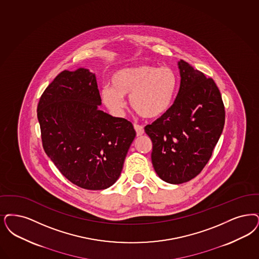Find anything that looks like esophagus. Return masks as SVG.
Here are the masks:
<instances>
[{
  "label": "esophagus",
  "mask_w": 259,
  "mask_h": 259,
  "mask_svg": "<svg viewBox=\"0 0 259 259\" xmlns=\"http://www.w3.org/2000/svg\"><path fill=\"white\" fill-rule=\"evenodd\" d=\"M135 130H136V133H137V136H142V135H144L145 133V129H144V126H142V125L134 124Z\"/></svg>",
  "instance_id": "obj_1"
}]
</instances>
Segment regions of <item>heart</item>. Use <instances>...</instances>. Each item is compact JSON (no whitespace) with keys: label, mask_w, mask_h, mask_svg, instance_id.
I'll use <instances>...</instances> for the list:
<instances>
[{"label":"heart","mask_w":259,"mask_h":259,"mask_svg":"<svg viewBox=\"0 0 259 259\" xmlns=\"http://www.w3.org/2000/svg\"><path fill=\"white\" fill-rule=\"evenodd\" d=\"M177 83V76L169 67L140 65L114 73L112 87H104L101 95L104 103L114 114L122 113L124 96L130 95V105L137 114L156 118L171 107Z\"/></svg>","instance_id":"1"}]
</instances>
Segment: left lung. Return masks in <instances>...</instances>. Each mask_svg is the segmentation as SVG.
Returning <instances> with one entry per match:
<instances>
[{
    "label": "left lung",
    "mask_w": 259,
    "mask_h": 259,
    "mask_svg": "<svg viewBox=\"0 0 259 259\" xmlns=\"http://www.w3.org/2000/svg\"><path fill=\"white\" fill-rule=\"evenodd\" d=\"M178 67L181 82L175 103L145 127L152 142L156 174L170 184L188 182L200 174L226 120L222 95L214 80L183 60Z\"/></svg>",
    "instance_id": "left-lung-1"
}]
</instances>
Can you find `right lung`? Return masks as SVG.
I'll return each instance as SVG.
<instances>
[{
  "label": "right lung",
  "mask_w": 259,
  "mask_h": 259,
  "mask_svg": "<svg viewBox=\"0 0 259 259\" xmlns=\"http://www.w3.org/2000/svg\"><path fill=\"white\" fill-rule=\"evenodd\" d=\"M101 97L88 69L64 70L37 105L45 153L62 176L87 190L112 186L136 137L133 124L98 109Z\"/></svg>",
  "instance_id": "right-lung-1"
}]
</instances>
